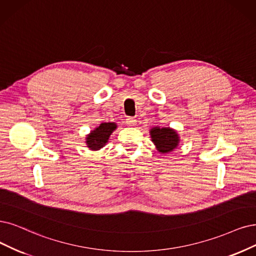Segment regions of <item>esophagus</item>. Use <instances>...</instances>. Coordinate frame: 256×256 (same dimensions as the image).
I'll return each mask as SVG.
<instances>
[{"instance_id": "esophagus-1", "label": "esophagus", "mask_w": 256, "mask_h": 256, "mask_svg": "<svg viewBox=\"0 0 256 256\" xmlns=\"http://www.w3.org/2000/svg\"><path fill=\"white\" fill-rule=\"evenodd\" d=\"M126 124L128 126H134L135 124H136V122H137V120L134 118V117H128V118H126Z\"/></svg>"}]
</instances>
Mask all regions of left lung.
<instances>
[{"label":"left lung","mask_w":256,"mask_h":256,"mask_svg":"<svg viewBox=\"0 0 256 256\" xmlns=\"http://www.w3.org/2000/svg\"><path fill=\"white\" fill-rule=\"evenodd\" d=\"M150 137L157 150L162 153L171 152L179 142L177 133L170 128H154L150 130Z\"/></svg>","instance_id":"left-lung-1"}]
</instances>
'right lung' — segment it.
Instances as JSON below:
<instances>
[{
  "mask_svg": "<svg viewBox=\"0 0 256 256\" xmlns=\"http://www.w3.org/2000/svg\"><path fill=\"white\" fill-rule=\"evenodd\" d=\"M116 124L114 122H104L86 137L88 146L92 150H99L106 146L108 140L112 133V130L116 128Z\"/></svg>",
  "mask_w": 256,
  "mask_h": 256,
  "instance_id": "add662e5",
  "label": "right lung"
}]
</instances>
